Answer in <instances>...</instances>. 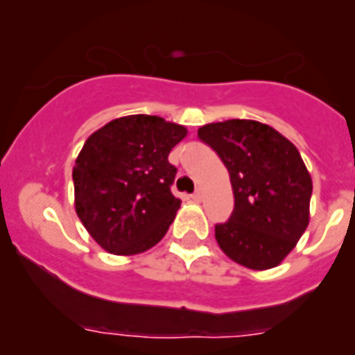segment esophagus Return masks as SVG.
Wrapping results in <instances>:
<instances>
[{
	"mask_svg": "<svg viewBox=\"0 0 355 355\" xmlns=\"http://www.w3.org/2000/svg\"><path fill=\"white\" fill-rule=\"evenodd\" d=\"M191 198L195 200V202H200V200L203 198V193H202V189H200V187H198V189H196L195 193H193V195H191Z\"/></svg>",
	"mask_w": 355,
	"mask_h": 355,
	"instance_id": "esophagus-1",
	"label": "esophagus"
}]
</instances>
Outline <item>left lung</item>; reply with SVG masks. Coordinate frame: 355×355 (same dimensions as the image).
Wrapping results in <instances>:
<instances>
[{"mask_svg": "<svg viewBox=\"0 0 355 355\" xmlns=\"http://www.w3.org/2000/svg\"><path fill=\"white\" fill-rule=\"evenodd\" d=\"M198 137L223 160L234 191L232 214L214 227L220 248L252 270L277 266L309 223L313 182L298 150L252 119L211 123Z\"/></svg>", "mask_w": 355, "mask_h": 355, "instance_id": "left-lung-1", "label": "left lung"}]
</instances>
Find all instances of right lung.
<instances>
[{
	"label": "right lung",
	"instance_id": "1",
	"mask_svg": "<svg viewBox=\"0 0 355 355\" xmlns=\"http://www.w3.org/2000/svg\"><path fill=\"white\" fill-rule=\"evenodd\" d=\"M186 134L184 126L137 114L107 123L85 141L73 168L75 209L101 248L134 255L164 237L180 207L168 155Z\"/></svg>",
	"mask_w": 355,
	"mask_h": 355
}]
</instances>
